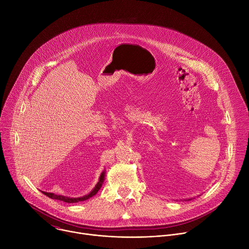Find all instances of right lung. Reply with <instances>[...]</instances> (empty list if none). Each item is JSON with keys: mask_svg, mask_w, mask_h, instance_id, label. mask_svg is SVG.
Masks as SVG:
<instances>
[{"mask_svg": "<svg viewBox=\"0 0 249 249\" xmlns=\"http://www.w3.org/2000/svg\"><path fill=\"white\" fill-rule=\"evenodd\" d=\"M104 176H105V169L101 172L100 176H99V179H98V182L96 183V185L94 186V188L87 195L85 196H82V197H78V198H71V197H66V196H63V195H57V194H54V193H49V192H45V191H42V193L46 196H48L49 198L51 199H55V200H60V201H63V202H66V203H78V202H81V201H86L89 198H91L92 196H94L98 190L101 188L102 184H103V181H104Z\"/></svg>", "mask_w": 249, "mask_h": 249, "instance_id": "add662e5", "label": "right lung"}]
</instances>
